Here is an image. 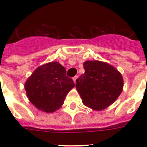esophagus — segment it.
Listing matches in <instances>:
<instances>
[{
	"instance_id": "esophagus-1",
	"label": "esophagus",
	"mask_w": 147,
	"mask_h": 147,
	"mask_svg": "<svg viewBox=\"0 0 147 147\" xmlns=\"http://www.w3.org/2000/svg\"><path fill=\"white\" fill-rule=\"evenodd\" d=\"M77 79H78V76H75L73 78V80H74V83L76 82V80H77Z\"/></svg>"
}]
</instances>
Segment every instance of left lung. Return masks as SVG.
<instances>
[{
  "label": "left lung",
  "instance_id": "1",
  "mask_svg": "<svg viewBox=\"0 0 147 147\" xmlns=\"http://www.w3.org/2000/svg\"><path fill=\"white\" fill-rule=\"evenodd\" d=\"M85 74L76 80V88L83 104L95 110H102L112 105L121 93L124 81L113 66L101 61L83 63Z\"/></svg>",
  "mask_w": 147,
  "mask_h": 147
}]
</instances>
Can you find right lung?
<instances>
[{
    "instance_id": "obj_1",
    "label": "right lung",
    "mask_w": 147,
    "mask_h": 147,
    "mask_svg": "<svg viewBox=\"0 0 147 147\" xmlns=\"http://www.w3.org/2000/svg\"><path fill=\"white\" fill-rule=\"evenodd\" d=\"M72 79L57 62L40 66L25 83L27 97L38 110L53 113L63 105L66 95L74 88Z\"/></svg>"
}]
</instances>
